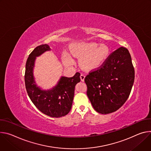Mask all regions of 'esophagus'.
<instances>
[{
	"mask_svg": "<svg viewBox=\"0 0 151 151\" xmlns=\"http://www.w3.org/2000/svg\"><path fill=\"white\" fill-rule=\"evenodd\" d=\"M85 74H81V76H80V79H81V81H84L85 80Z\"/></svg>",
	"mask_w": 151,
	"mask_h": 151,
	"instance_id": "34e87169",
	"label": "esophagus"
}]
</instances>
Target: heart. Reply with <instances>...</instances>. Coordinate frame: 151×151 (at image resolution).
Instances as JSON below:
<instances>
[{"label": "heart", "mask_w": 151, "mask_h": 151, "mask_svg": "<svg viewBox=\"0 0 151 151\" xmlns=\"http://www.w3.org/2000/svg\"><path fill=\"white\" fill-rule=\"evenodd\" d=\"M70 52L73 57L80 58L79 63L83 68L91 70L96 68L106 59L109 50L104 44L98 47L94 42H80L71 45ZM62 59L66 65L73 63L72 59L66 52L62 53Z\"/></svg>", "instance_id": "heart-1"}]
</instances>
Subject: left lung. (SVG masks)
Here are the masks:
<instances>
[{"label":"left lung","mask_w":151,"mask_h":151,"mask_svg":"<svg viewBox=\"0 0 151 151\" xmlns=\"http://www.w3.org/2000/svg\"><path fill=\"white\" fill-rule=\"evenodd\" d=\"M134 81V69L128 49L113 52L104 64L85 78L87 95L93 109L109 114L118 110L127 100Z\"/></svg>","instance_id":"obj_1"}]
</instances>
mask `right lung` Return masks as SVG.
Wrapping results in <instances>:
<instances>
[{
	"instance_id": "add662e5",
	"label": "right lung",
	"mask_w": 151,
	"mask_h": 151,
	"mask_svg": "<svg viewBox=\"0 0 151 151\" xmlns=\"http://www.w3.org/2000/svg\"><path fill=\"white\" fill-rule=\"evenodd\" d=\"M50 50L49 45L42 44L29 55L26 64L25 86L30 99L39 110L52 118H60L71 110L75 86L80 81V74L76 73L73 77L62 76L57 84L50 89H42L38 86L33 76L36 58Z\"/></svg>"
}]
</instances>
